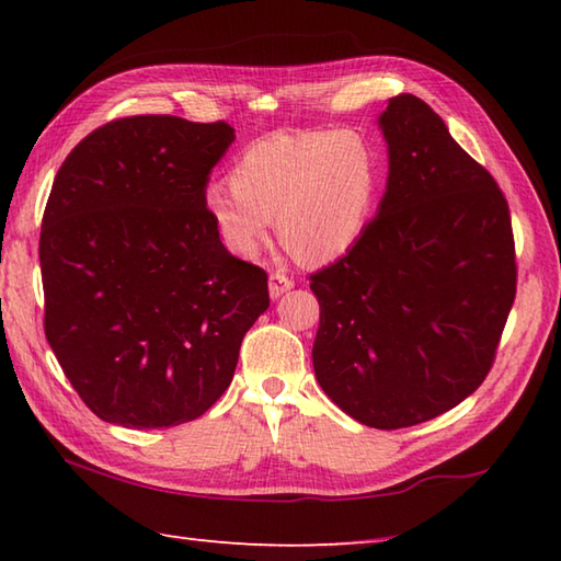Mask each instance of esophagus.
Listing matches in <instances>:
<instances>
[{
	"instance_id": "34e87169",
	"label": "esophagus",
	"mask_w": 561,
	"mask_h": 561,
	"mask_svg": "<svg viewBox=\"0 0 561 561\" xmlns=\"http://www.w3.org/2000/svg\"><path fill=\"white\" fill-rule=\"evenodd\" d=\"M293 285H295L293 278H288L285 273L276 271V273H271V278H268V293H271L273 300H278V297L288 293Z\"/></svg>"
}]
</instances>
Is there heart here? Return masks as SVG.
<instances>
[{"label":"heart","instance_id":"heart-1","mask_svg":"<svg viewBox=\"0 0 561 561\" xmlns=\"http://www.w3.org/2000/svg\"><path fill=\"white\" fill-rule=\"evenodd\" d=\"M377 181V154L356 130L273 133L239 152L227 184L205 191V213L237 256H256L278 217L283 247L324 264L368 227Z\"/></svg>","mask_w":561,"mask_h":561}]
</instances>
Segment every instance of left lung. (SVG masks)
Wrapping results in <instances>:
<instances>
[{
  "instance_id": "left-lung-1",
  "label": "left lung",
  "mask_w": 561,
  "mask_h": 561,
  "mask_svg": "<svg viewBox=\"0 0 561 561\" xmlns=\"http://www.w3.org/2000/svg\"><path fill=\"white\" fill-rule=\"evenodd\" d=\"M390 176L380 213L310 276L322 390L360 424H424L470 397L516 300V242L496 179L414 94L380 116Z\"/></svg>"
}]
</instances>
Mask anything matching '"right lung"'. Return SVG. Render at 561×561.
Listing matches in <instances>:
<instances>
[{
  "instance_id": "1",
  "label": "right lung",
  "mask_w": 561,
  "mask_h": 561,
  "mask_svg": "<svg viewBox=\"0 0 561 561\" xmlns=\"http://www.w3.org/2000/svg\"><path fill=\"white\" fill-rule=\"evenodd\" d=\"M225 121L128 116L91 130L53 181L41 227L45 339L79 399L125 428L203 416L268 307L264 268L205 213Z\"/></svg>"
}]
</instances>
